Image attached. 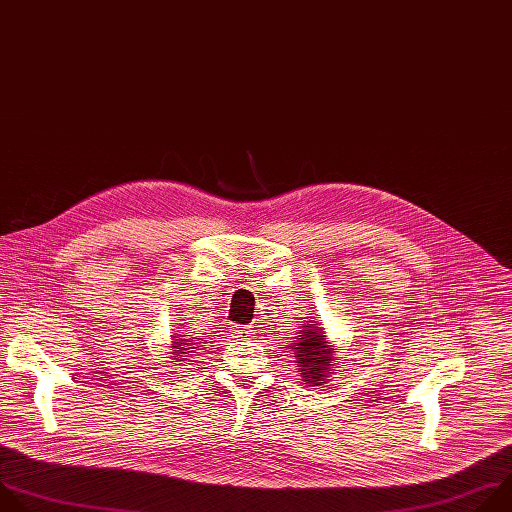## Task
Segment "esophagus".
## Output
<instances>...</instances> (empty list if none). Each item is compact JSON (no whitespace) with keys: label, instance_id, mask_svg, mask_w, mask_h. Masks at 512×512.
I'll use <instances>...</instances> for the list:
<instances>
[{"label":"esophagus","instance_id":"obj_1","mask_svg":"<svg viewBox=\"0 0 512 512\" xmlns=\"http://www.w3.org/2000/svg\"><path fill=\"white\" fill-rule=\"evenodd\" d=\"M234 335H236L238 339H248V337H252V327H248V325H236V327H234Z\"/></svg>","mask_w":512,"mask_h":512}]
</instances>
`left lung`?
Listing matches in <instances>:
<instances>
[{
	"mask_svg": "<svg viewBox=\"0 0 512 512\" xmlns=\"http://www.w3.org/2000/svg\"><path fill=\"white\" fill-rule=\"evenodd\" d=\"M290 349L294 351L292 357L302 381L309 383L311 387H323L329 381L331 373L337 371L333 367L337 365L335 355L339 353V349L329 343L325 329L311 317L298 333V339L290 343Z\"/></svg>",
	"mask_w": 512,
	"mask_h": 512,
	"instance_id": "obj_1",
	"label": "left lung"
}]
</instances>
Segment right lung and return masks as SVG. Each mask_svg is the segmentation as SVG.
Listing matches in <instances>:
<instances>
[{
  "label": "right lung",
  "mask_w": 512,
  "mask_h": 512,
  "mask_svg": "<svg viewBox=\"0 0 512 512\" xmlns=\"http://www.w3.org/2000/svg\"><path fill=\"white\" fill-rule=\"evenodd\" d=\"M197 351V343L195 337L187 335V333H175L171 335V359L175 361H187L185 357ZM179 365V363H177Z\"/></svg>",
  "instance_id": "add662e5"
}]
</instances>
